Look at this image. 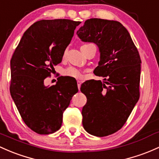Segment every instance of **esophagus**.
Wrapping results in <instances>:
<instances>
[{
  "label": "esophagus",
  "instance_id": "1",
  "mask_svg": "<svg viewBox=\"0 0 159 159\" xmlns=\"http://www.w3.org/2000/svg\"><path fill=\"white\" fill-rule=\"evenodd\" d=\"M81 83L82 82L80 81V80H77V86H78V89H79V90L80 89V86H81Z\"/></svg>",
  "mask_w": 159,
  "mask_h": 159
}]
</instances>
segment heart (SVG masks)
<instances>
[{"instance_id":"1","label":"heart","mask_w":159,"mask_h":159,"mask_svg":"<svg viewBox=\"0 0 159 159\" xmlns=\"http://www.w3.org/2000/svg\"><path fill=\"white\" fill-rule=\"evenodd\" d=\"M91 45V44H85L81 47V48H83L86 47V46ZM66 55V52L64 53V56ZM64 74L66 76H70V77H73V78H81L83 74H82V72L79 69L76 67H73V66H70V67L66 68V69L64 70Z\"/></svg>"}]
</instances>
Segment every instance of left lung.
I'll return each mask as SVG.
<instances>
[{"label": "left lung", "instance_id": "8db88e82", "mask_svg": "<svg viewBox=\"0 0 159 159\" xmlns=\"http://www.w3.org/2000/svg\"><path fill=\"white\" fill-rule=\"evenodd\" d=\"M76 34L99 48L100 61L94 70L105 82L91 80L81 85L87 102L82 110L83 125L96 136L122 128L139 98L141 59L127 29L114 20H87Z\"/></svg>", "mask_w": 159, "mask_h": 159}]
</instances>
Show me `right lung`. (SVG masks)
<instances>
[{
    "label": "right lung",
    "instance_id": "add662e5",
    "mask_svg": "<svg viewBox=\"0 0 159 159\" xmlns=\"http://www.w3.org/2000/svg\"><path fill=\"white\" fill-rule=\"evenodd\" d=\"M79 21L42 20L23 34L11 60L10 92L22 119L39 134H50L61 128L63 113L69 106L77 85L60 76L46 87L54 66L62 61Z\"/></svg>",
    "mask_w": 159,
    "mask_h": 159
}]
</instances>
